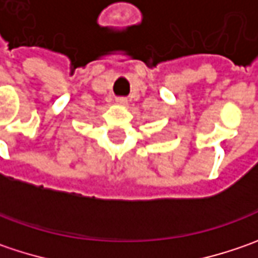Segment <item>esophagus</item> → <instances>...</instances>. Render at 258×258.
I'll use <instances>...</instances> for the list:
<instances>
[{
    "mask_svg": "<svg viewBox=\"0 0 258 258\" xmlns=\"http://www.w3.org/2000/svg\"><path fill=\"white\" fill-rule=\"evenodd\" d=\"M117 104H119V105H127V98H117Z\"/></svg>",
    "mask_w": 258,
    "mask_h": 258,
    "instance_id": "esophagus-1",
    "label": "esophagus"
}]
</instances>
